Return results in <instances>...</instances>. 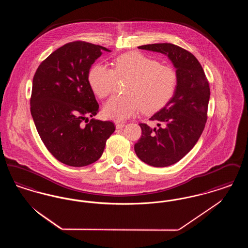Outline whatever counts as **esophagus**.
Here are the masks:
<instances>
[{
  "label": "esophagus",
  "instance_id": "esophagus-1",
  "mask_svg": "<svg viewBox=\"0 0 248 248\" xmlns=\"http://www.w3.org/2000/svg\"><path fill=\"white\" fill-rule=\"evenodd\" d=\"M115 126H116V129H121L124 126V123H116Z\"/></svg>",
  "mask_w": 248,
  "mask_h": 248
}]
</instances>
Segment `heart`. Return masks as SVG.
Instances as JSON below:
<instances>
[{
  "instance_id": "obj_1",
  "label": "heart",
  "mask_w": 248,
  "mask_h": 248,
  "mask_svg": "<svg viewBox=\"0 0 248 248\" xmlns=\"http://www.w3.org/2000/svg\"><path fill=\"white\" fill-rule=\"evenodd\" d=\"M120 80H129L124 95L111 96L104 105L105 117L122 122L135 115L142 108L152 113L172 98L177 88L176 71L168 65L160 64L140 52L121 55L114 62V69L96 64L89 71L88 81L94 94L106 97Z\"/></svg>"
}]
</instances>
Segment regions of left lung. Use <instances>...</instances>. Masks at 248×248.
<instances>
[{
    "label": "left lung",
    "instance_id": "8db88e82",
    "mask_svg": "<svg viewBox=\"0 0 248 248\" xmlns=\"http://www.w3.org/2000/svg\"><path fill=\"white\" fill-rule=\"evenodd\" d=\"M139 48L164 54L176 68L175 94L150 118L158 122V127L140 124L141 138L134 147L145 164L154 167L169 166L189 153L204 129L210 97L209 83L198 59L183 48L167 43Z\"/></svg>",
    "mask_w": 248,
    "mask_h": 248
}]
</instances>
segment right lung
<instances>
[{"label":"right lung","mask_w":248,"mask_h":248,"mask_svg":"<svg viewBox=\"0 0 248 248\" xmlns=\"http://www.w3.org/2000/svg\"><path fill=\"white\" fill-rule=\"evenodd\" d=\"M103 50L109 52L90 43L71 42L54 51L34 74L31 116L42 141L62 164H93L115 130L112 122L88 120L99 108L88 81L89 70Z\"/></svg>","instance_id":"obj_1"}]
</instances>
